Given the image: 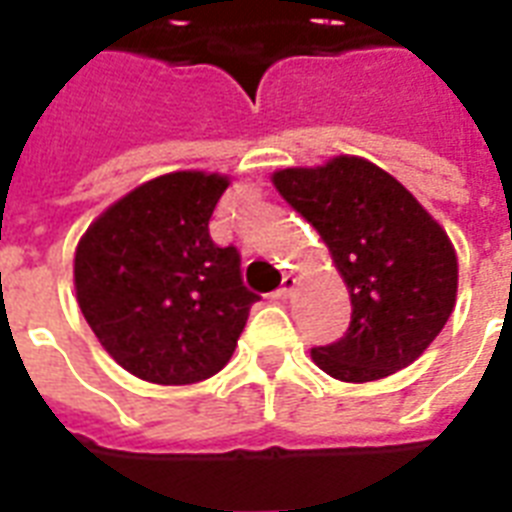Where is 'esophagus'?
Listing matches in <instances>:
<instances>
[{"mask_svg":"<svg viewBox=\"0 0 512 512\" xmlns=\"http://www.w3.org/2000/svg\"><path fill=\"white\" fill-rule=\"evenodd\" d=\"M292 289H295V279H292V276H284V281H281V287L276 289V292H273V297H276V300H287Z\"/></svg>","mask_w":512,"mask_h":512,"instance_id":"34e87169","label":"esophagus"}]
</instances>
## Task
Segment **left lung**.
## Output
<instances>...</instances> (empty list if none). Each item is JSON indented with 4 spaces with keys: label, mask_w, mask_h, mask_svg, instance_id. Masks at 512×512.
<instances>
[{
    "label": "left lung",
    "mask_w": 512,
    "mask_h": 512,
    "mask_svg": "<svg viewBox=\"0 0 512 512\" xmlns=\"http://www.w3.org/2000/svg\"><path fill=\"white\" fill-rule=\"evenodd\" d=\"M273 185L319 231L350 292V324L311 350L342 382L404 369L436 340L454 311L457 255L446 231L396 177L358 156L292 167Z\"/></svg>",
    "instance_id": "left-lung-1"
}]
</instances>
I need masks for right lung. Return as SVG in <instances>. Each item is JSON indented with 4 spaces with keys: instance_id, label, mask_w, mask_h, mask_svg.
Returning a JSON list of instances; mask_svg holds the SVG:
<instances>
[{
    "instance_id": "add662e5",
    "label": "right lung",
    "mask_w": 512,
    "mask_h": 512,
    "mask_svg": "<svg viewBox=\"0 0 512 512\" xmlns=\"http://www.w3.org/2000/svg\"><path fill=\"white\" fill-rule=\"evenodd\" d=\"M228 177L172 172L103 212L74 257L76 300L100 345L156 385H191L228 364L260 295L209 217Z\"/></svg>"
}]
</instances>
